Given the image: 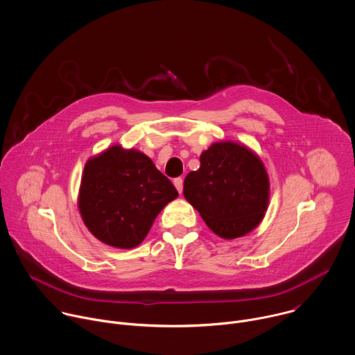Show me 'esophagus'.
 <instances>
[{
    "mask_svg": "<svg viewBox=\"0 0 355 355\" xmlns=\"http://www.w3.org/2000/svg\"><path fill=\"white\" fill-rule=\"evenodd\" d=\"M173 184H175V187L178 189L179 193L183 191V179H182V178H176V179L173 180Z\"/></svg>",
    "mask_w": 355,
    "mask_h": 355,
    "instance_id": "obj_1",
    "label": "esophagus"
}]
</instances>
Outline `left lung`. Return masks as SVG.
<instances>
[{
  "instance_id": "1",
  "label": "left lung",
  "mask_w": 355,
  "mask_h": 355,
  "mask_svg": "<svg viewBox=\"0 0 355 355\" xmlns=\"http://www.w3.org/2000/svg\"><path fill=\"white\" fill-rule=\"evenodd\" d=\"M184 198L223 239L251 232L263 218L269 180L262 161L244 146L215 143L200 157V169L184 179Z\"/></svg>"
}]
</instances>
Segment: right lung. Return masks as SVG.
I'll use <instances>...</instances> for the list:
<instances>
[{
  "mask_svg": "<svg viewBox=\"0 0 355 355\" xmlns=\"http://www.w3.org/2000/svg\"><path fill=\"white\" fill-rule=\"evenodd\" d=\"M172 182L140 151L114 146L85 166L79 209L89 230L118 248L139 245L162 208L178 197Z\"/></svg>",
  "mask_w": 355,
  "mask_h": 355,
  "instance_id": "1",
  "label": "right lung"
}]
</instances>
